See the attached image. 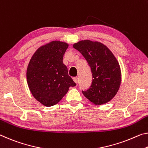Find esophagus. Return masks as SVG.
Returning <instances> with one entry per match:
<instances>
[{
    "mask_svg": "<svg viewBox=\"0 0 148 148\" xmlns=\"http://www.w3.org/2000/svg\"><path fill=\"white\" fill-rule=\"evenodd\" d=\"M73 80L75 83H78V77H74L73 78Z\"/></svg>",
    "mask_w": 148,
    "mask_h": 148,
    "instance_id": "esophagus-1",
    "label": "esophagus"
}]
</instances>
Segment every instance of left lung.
Instances as JSON below:
<instances>
[{"mask_svg":"<svg viewBox=\"0 0 148 148\" xmlns=\"http://www.w3.org/2000/svg\"><path fill=\"white\" fill-rule=\"evenodd\" d=\"M73 47L82 53L91 68L92 83L82 91L84 95L95 105H103L116 94L121 82L120 66L113 54L103 44L84 40Z\"/></svg>","mask_w":148,"mask_h":148,"instance_id":"1","label":"left lung"}]
</instances>
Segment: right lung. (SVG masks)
<instances>
[{
	"label": "right lung",
	"mask_w": 148,
	"mask_h": 148,
	"mask_svg": "<svg viewBox=\"0 0 148 148\" xmlns=\"http://www.w3.org/2000/svg\"><path fill=\"white\" fill-rule=\"evenodd\" d=\"M69 45L58 41L39 47L34 54L27 69L29 90L45 106L58 103L70 87L76 85L63 64V55Z\"/></svg>",
	"instance_id": "1"
}]
</instances>
